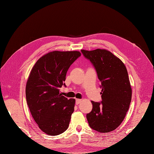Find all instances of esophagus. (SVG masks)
I'll return each instance as SVG.
<instances>
[{
  "label": "esophagus",
  "instance_id": "obj_1",
  "mask_svg": "<svg viewBox=\"0 0 154 154\" xmlns=\"http://www.w3.org/2000/svg\"><path fill=\"white\" fill-rule=\"evenodd\" d=\"M82 102V100L81 99H76V104L77 105H79L80 102Z\"/></svg>",
  "mask_w": 154,
  "mask_h": 154
}]
</instances>
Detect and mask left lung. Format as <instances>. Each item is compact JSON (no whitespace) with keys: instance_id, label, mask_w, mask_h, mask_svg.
<instances>
[{"instance_id":"obj_1","label":"left lung","mask_w":154,"mask_h":154,"mask_svg":"<svg viewBox=\"0 0 154 154\" xmlns=\"http://www.w3.org/2000/svg\"><path fill=\"white\" fill-rule=\"evenodd\" d=\"M90 60L101 82L102 102L91 101L93 108L87 114L89 126L94 130L110 132L124 120L132 99V88L126 67L117 57L106 49L81 50Z\"/></svg>"}]
</instances>
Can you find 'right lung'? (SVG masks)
Returning <instances> with one entry per match:
<instances>
[{"label":"right lung","instance_id":"obj_1","mask_svg":"<svg viewBox=\"0 0 154 154\" xmlns=\"http://www.w3.org/2000/svg\"><path fill=\"white\" fill-rule=\"evenodd\" d=\"M80 55L79 51H52L42 56L30 72L27 103L39 128L47 135H57L68 128L75 100L63 96L60 88L65 85L69 68Z\"/></svg>","mask_w":154,"mask_h":154}]
</instances>
